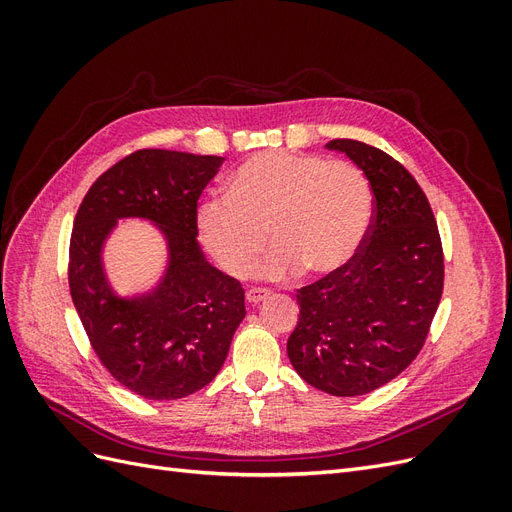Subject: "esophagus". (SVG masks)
Wrapping results in <instances>:
<instances>
[{
    "instance_id": "34e87169",
    "label": "esophagus",
    "mask_w": 512,
    "mask_h": 512,
    "mask_svg": "<svg viewBox=\"0 0 512 512\" xmlns=\"http://www.w3.org/2000/svg\"><path fill=\"white\" fill-rule=\"evenodd\" d=\"M269 290L267 288H250L245 292V297H247V303H252V305H258V303H262L265 299H269Z\"/></svg>"
}]
</instances>
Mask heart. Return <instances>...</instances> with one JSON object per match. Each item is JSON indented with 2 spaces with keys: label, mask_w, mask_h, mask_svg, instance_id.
Returning <instances> with one entry per match:
<instances>
[{
  "label": "heart",
  "mask_w": 512,
  "mask_h": 512,
  "mask_svg": "<svg viewBox=\"0 0 512 512\" xmlns=\"http://www.w3.org/2000/svg\"><path fill=\"white\" fill-rule=\"evenodd\" d=\"M374 196L359 168L294 151H260L232 173L226 194L200 200V241L232 275L250 269L267 245L275 250L258 273L280 280L299 267L314 275L342 271L363 247Z\"/></svg>",
  "instance_id": "1"
}]
</instances>
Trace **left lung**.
<instances>
[{
    "label": "left lung",
    "mask_w": 512,
    "mask_h": 512,
    "mask_svg": "<svg viewBox=\"0 0 512 512\" xmlns=\"http://www.w3.org/2000/svg\"><path fill=\"white\" fill-rule=\"evenodd\" d=\"M363 170L374 222L342 271L297 292L288 359L316 389L356 397L380 389L421 352L442 297L440 232L421 185L389 153L337 138L324 145Z\"/></svg>",
    "instance_id": "obj_1"
}]
</instances>
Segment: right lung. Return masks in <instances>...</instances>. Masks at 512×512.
Segmentation results:
<instances>
[{"label": "right lung", "instance_id": "add662e5", "mask_svg": "<svg viewBox=\"0 0 512 512\" xmlns=\"http://www.w3.org/2000/svg\"><path fill=\"white\" fill-rule=\"evenodd\" d=\"M224 158L143 149L91 185L70 239V294L98 359L119 384L145 399H181L222 369L245 318L241 284L207 260L198 243V198ZM119 219H141L167 247L159 282L119 293L103 250Z\"/></svg>", "mask_w": 512, "mask_h": 512}]
</instances>
